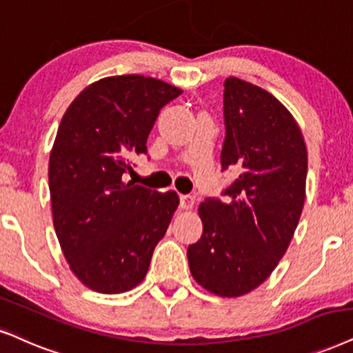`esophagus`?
<instances>
[{"instance_id": "esophagus-1", "label": "esophagus", "mask_w": 353, "mask_h": 353, "mask_svg": "<svg viewBox=\"0 0 353 353\" xmlns=\"http://www.w3.org/2000/svg\"><path fill=\"white\" fill-rule=\"evenodd\" d=\"M194 204V196L191 194H181L180 196V208L181 210H191Z\"/></svg>"}]
</instances>
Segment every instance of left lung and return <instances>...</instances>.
<instances>
[{
  "label": "left lung",
  "mask_w": 353,
  "mask_h": 353,
  "mask_svg": "<svg viewBox=\"0 0 353 353\" xmlns=\"http://www.w3.org/2000/svg\"><path fill=\"white\" fill-rule=\"evenodd\" d=\"M223 170L237 178L199 204L203 234L188 245L191 275L217 296L236 298L267 280L288 249L306 194L307 152L294 117L252 83L224 81Z\"/></svg>",
  "instance_id": "8db88e82"
}]
</instances>
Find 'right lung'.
I'll return each instance as SVG.
<instances>
[{
  "mask_svg": "<svg viewBox=\"0 0 353 353\" xmlns=\"http://www.w3.org/2000/svg\"><path fill=\"white\" fill-rule=\"evenodd\" d=\"M181 90L142 75L103 78L81 91L57 130L49 160L55 234L90 290L124 293L143 280L178 194L125 183L165 104Z\"/></svg>",
  "mask_w": 353,
  "mask_h": 353,
  "instance_id": "obj_1",
  "label": "right lung"
}]
</instances>
